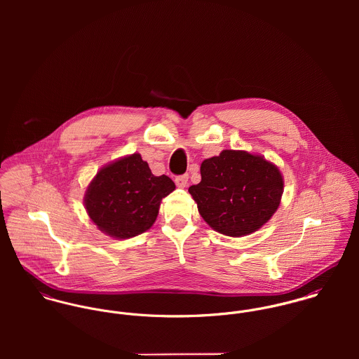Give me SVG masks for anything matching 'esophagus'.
Here are the masks:
<instances>
[{
    "instance_id": "esophagus-1",
    "label": "esophagus",
    "mask_w": 359,
    "mask_h": 359,
    "mask_svg": "<svg viewBox=\"0 0 359 359\" xmlns=\"http://www.w3.org/2000/svg\"><path fill=\"white\" fill-rule=\"evenodd\" d=\"M188 180H189L188 174L178 175V177L175 178V184H177V187H180V188H185V187L188 185Z\"/></svg>"
}]
</instances>
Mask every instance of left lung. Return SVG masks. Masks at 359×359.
<instances>
[{"label": "left lung", "mask_w": 359, "mask_h": 359, "mask_svg": "<svg viewBox=\"0 0 359 359\" xmlns=\"http://www.w3.org/2000/svg\"><path fill=\"white\" fill-rule=\"evenodd\" d=\"M201 174L202 181L189 194L205 222L222 235L256 232L280 205L283 177L259 154L225 149L205 158Z\"/></svg>", "instance_id": "1"}]
</instances>
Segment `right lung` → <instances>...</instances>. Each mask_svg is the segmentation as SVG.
<instances>
[{
  "mask_svg": "<svg viewBox=\"0 0 359 359\" xmlns=\"http://www.w3.org/2000/svg\"><path fill=\"white\" fill-rule=\"evenodd\" d=\"M174 189L171 178L156 177L141 154H133L97 172L87 188L84 205L103 233L128 239L154 225L161 199Z\"/></svg>",
  "mask_w": 359,
  "mask_h": 359,
  "instance_id": "right-lung-1",
  "label": "right lung"
}]
</instances>
